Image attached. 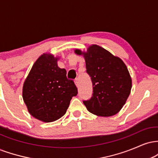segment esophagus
<instances>
[{"label": "esophagus", "instance_id": "obj_1", "mask_svg": "<svg viewBox=\"0 0 158 158\" xmlns=\"http://www.w3.org/2000/svg\"><path fill=\"white\" fill-rule=\"evenodd\" d=\"M74 82H75V85H77V87L79 86V79H75V81H74Z\"/></svg>", "mask_w": 158, "mask_h": 158}]
</instances>
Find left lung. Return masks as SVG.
Segmentation results:
<instances>
[{
	"label": "left lung",
	"instance_id": "obj_1",
	"mask_svg": "<svg viewBox=\"0 0 158 158\" xmlns=\"http://www.w3.org/2000/svg\"><path fill=\"white\" fill-rule=\"evenodd\" d=\"M83 55L87 73L91 78L93 94L83 103L90 113L100 117L117 114L131 93V78L122 59L114 56L98 45L93 44L86 52L76 50Z\"/></svg>",
	"mask_w": 158,
	"mask_h": 158
}]
</instances>
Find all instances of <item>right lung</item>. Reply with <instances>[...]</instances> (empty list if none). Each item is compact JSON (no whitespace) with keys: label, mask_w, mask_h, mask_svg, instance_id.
Returning <instances> with one entry per match:
<instances>
[{"label":"right lung","mask_w":158,"mask_h":158,"mask_svg":"<svg viewBox=\"0 0 158 158\" xmlns=\"http://www.w3.org/2000/svg\"><path fill=\"white\" fill-rule=\"evenodd\" d=\"M58 58L43 54L34 63L23 86V99L32 117L50 123L66 113L72 97L77 95L65 69L58 67Z\"/></svg>","instance_id":"obj_1"}]
</instances>
